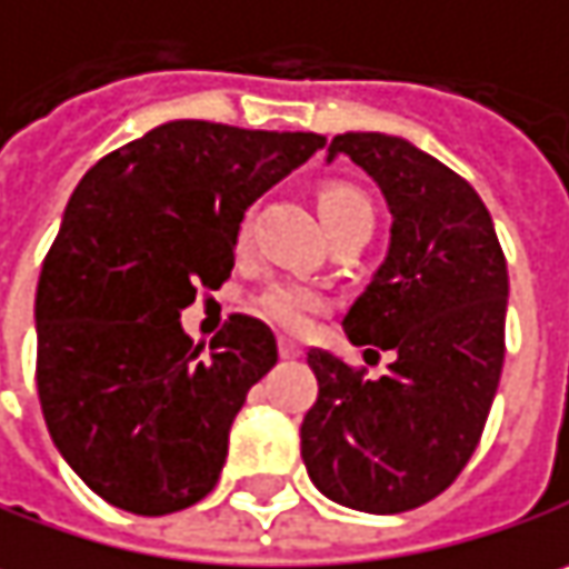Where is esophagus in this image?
<instances>
[{
	"instance_id": "34e87169",
	"label": "esophagus",
	"mask_w": 569,
	"mask_h": 569,
	"mask_svg": "<svg viewBox=\"0 0 569 569\" xmlns=\"http://www.w3.org/2000/svg\"><path fill=\"white\" fill-rule=\"evenodd\" d=\"M299 345L296 341H286V338H280V357H286V360H292V357H299Z\"/></svg>"
}]
</instances>
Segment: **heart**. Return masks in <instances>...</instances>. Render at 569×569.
Masks as SVG:
<instances>
[{"label":"heart","instance_id":"b5f03b06","mask_svg":"<svg viewBox=\"0 0 569 569\" xmlns=\"http://www.w3.org/2000/svg\"><path fill=\"white\" fill-rule=\"evenodd\" d=\"M318 216L325 221V231H335L341 224L373 218L370 199L348 183H328L318 192ZM257 316L280 325L286 331H302L309 325V318L318 309V296L292 283H273L267 286L257 299H253Z\"/></svg>","mask_w":569,"mask_h":569}]
</instances>
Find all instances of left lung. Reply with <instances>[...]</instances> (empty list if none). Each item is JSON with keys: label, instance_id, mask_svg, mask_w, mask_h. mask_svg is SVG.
Segmentation results:
<instances>
[{"label": "left lung", "instance_id": "8db88e82", "mask_svg": "<svg viewBox=\"0 0 569 569\" xmlns=\"http://www.w3.org/2000/svg\"><path fill=\"white\" fill-rule=\"evenodd\" d=\"M338 153L373 177L392 216L386 260L345 331L392 363L370 380L309 351L318 399L302 460L331 502L396 516L445 492L480 445L506 357L509 270L483 199L451 167L380 131L331 138L328 160Z\"/></svg>", "mask_w": 569, "mask_h": 569}]
</instances>
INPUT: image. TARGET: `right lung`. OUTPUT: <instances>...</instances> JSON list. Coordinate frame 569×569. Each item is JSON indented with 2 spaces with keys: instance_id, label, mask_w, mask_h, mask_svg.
Masks as SVG:
<instances>
[{
  "instance_id": "obj_1",
  "label": "right lung",
  "mask_w": 569,
  "mask_h": 569,
  "mask_svg": "<svg viewBox=\"0 0 569 569\" xmlns=\"http://www.w3.org/2000/svg\"><path fill=\"white\" fill-rule=\"evenodd\" d=\"M318 148L312 131L180 118L106 153L70 196L34 299L38 396L60 457L109 506L170 516L216 489L277 338L231 316L206 351L180 312L231 277L248 206Z\"/></svg>"
}]
</instances>
